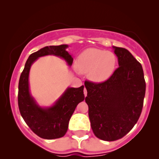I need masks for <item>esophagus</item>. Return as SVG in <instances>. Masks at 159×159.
Masks as SVG:
<instances>
[{
    "instance_id": "1",
    "label": "esophagus",
    "mask_w": 159,
    "mask_h": 159,
    "mask_svg": "<svg viewBox=\"0 0 159 159\" xmlns=\"http://www.w3.org/2000/svg\"><path fill=\"white\" fill-rule=\"evenodd\" d=\"M87 90H86V89H84V96H85V97H86V96H87Z\"/></svg>"
}]
</instances>
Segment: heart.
Returning a JSON list of instances; mask_svg holds the SVG:
<instances>
[{"instance_id": "b5f03b06", "label": "heart", "mask_w": 159, "mask_h": 159, "mask_svg": "<svg viewBox=\"0 0 159 159\" xmlns=\"http://www.w3.org/2000/svg\"><path fill=\"white\" fill-rule=\"evenodd\" d=\"M118 65V57L111 51L98 48L86 49L78 56L75 68L81 73H89L94 82H103L111 77Z\"/></svg>"}]
</instances>
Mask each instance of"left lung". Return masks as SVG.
Listing matches in <instances>:
<instances>
[{"label":"left lung","mask_w":159,"mask_h":159,"mask_svg":"<svg viewBox=\"0 0 159 159\" xmlns=\"http://www.w3.org/2000/svg\"><path fill=\"white\" fill-rule=\"evenodd\" d=\"M113 48L119 67L111 77L104 82H84L91 129L108 142L123 138L137 123L146 88L142 65L127 49Z\"/></svg>","instance_id":"obj_1"}]
</instances>
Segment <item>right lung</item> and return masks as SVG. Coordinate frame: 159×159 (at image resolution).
Masks as SVG:
<instances>
[{"label":"right lung","instance_id":"obj_1","mask_svg":"<svg viewBox=\"0 0 159 159\" xmlns=\"http://www.w3.org/2000/svg\"><path fill=\"white\" fill-rule=\"evenodd\" d=\"M67 44L47 46L29 56L20 75L18 84V107L22 118L34 133L44 139H55L66 134L68 123L78 103L84 99V85L80 88H68L49 108H41L36 103L29 91L28 77L30 66L40 57L55 55L65 59L70 66L73 57L66 51Z\"/></svg>","mask_w":159,"mask_h":159}]
</instances>
